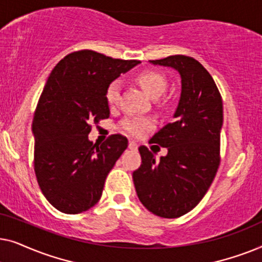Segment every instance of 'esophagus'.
I'll list each match as a JSON object with an SVG mask.
<instances>
[{"instance_id": "esophagus-1", "label": "esophagus", "mask_w": 262, "mask_h": 262, "mask_svg": "<svg viewBox=\"0 0 262 262\" xmlns=\"http://www.w3.org/2000/svg\"><path fill=\"white\" fill-rule=\"evenodd\" d=\"M137 148H138L137 143L134 142V141L128 142V149H131V150H137Z\"/></svg>"}]
</instances>
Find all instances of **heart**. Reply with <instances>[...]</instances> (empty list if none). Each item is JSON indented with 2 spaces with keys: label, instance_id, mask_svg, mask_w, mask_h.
Instances as JSON below:
<instances>
[{
  "label": "heart",
  "instance_id": "b5f03b06",
  "mask_svg": "<svg viewBox=\"0 0 262 262\" xmlns=\"http://www.w3.org/2000/svg\"><path fill=\"white\" fill-rule=\"evenodd\" d=\"M138 83L154 99L160 98L167 89V78L157 71H143L137 76ZM120 96V82H111L106 89V101L114 106ZM121 130L131 136H141L152 127V120L142 117H128L120 124Z\"/></svg>",
  "mask_w": 262,
  "mask_h": 262
}]
</instances>
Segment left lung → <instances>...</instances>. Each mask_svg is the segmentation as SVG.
Returning <instances> with one entry per match:
<instances>
[{
	"label": "left lung",
	"mask_w": 262,
	"mask_h": 262,
	"mask_svg": "<svg viewBox=\"0 0 262 262\" xmlns=\"http://www.w3.org/2000/svg\"><path fill=\"white\" fill-rule=\"evenodd\" d=\"M150 63L180 74L181 95L174 123L151 138L168 154L156 161L146 146H139L142 164L132 178L139 200L150 212L178 218L198 205L216 177L223 102L212 76L192 57L175 55Z\"/></svg>",
	"instance_id": "obj_1"
}]
</instances>
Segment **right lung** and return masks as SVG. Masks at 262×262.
Returning <instances> with one entry per match:
<instances>
[{"instance_id": "1", "label": "right lung", "mask_w": 262, "mask_h": 262, "mask_svg": "<svg viewBox=\"0 0 262 262\" xmlns=\"http://www.w3.org/2000/svg\"><path fill=\"white\" fill-rule=\"evenodd\" d=\"M139 63L81 50L64 57L50 74L32 124L34 171L42 194L60 212L81 213L101 198L127 138L112 135L99 145L88 135L92 123L110 117L111 82Z\"/></svg>"}]
</instances>
